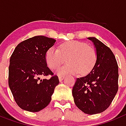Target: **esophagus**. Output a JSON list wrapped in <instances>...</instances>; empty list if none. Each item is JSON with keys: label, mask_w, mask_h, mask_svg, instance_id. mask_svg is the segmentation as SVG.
Instances as JSON below:
<instances>
[{"label": "esophagus", "mask_w": 126, "mask_h": 126, "mask_svg": "<svg viewBox=\"0 0 126 126\" xmlns=\"http://www.w3.org/2000/svg\"><path fill=\"white\" fill-rule=\"evenodd\" d=\"M58 79L60 81H62L63 80V79H64V76H63V75H59Z\"/></svg>", "instance_id": "34e87169"}]
</instances>
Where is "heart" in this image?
I'll list each match as a JSON object with an SVG mask.
<instances>
[{
  "instance_id": "heart-1",
  "label": "heart",
  "mask_w": 126,
  "mask_h": 126,
  "mask_svg": "<svg viewBox=\"0 0 126 126\" xmlns=\"http://www.w3.org/2000/svg\"><path fill=\"white\" fill-rule=\"evenodd\" d=\"M97 55L93 47L79 40H70L60 44L58 49L51 47L46 54V61L51 70L55 69L66 59L67 64L58 68V75L88 74L94 66Z\"/></svg>"
}]
</instances>
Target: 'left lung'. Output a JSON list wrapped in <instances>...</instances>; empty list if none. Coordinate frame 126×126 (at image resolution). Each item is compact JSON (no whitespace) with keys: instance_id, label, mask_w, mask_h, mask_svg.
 <instances>
[{"instance_id":"left-lung-1","label":"left lung","mask_w":126,"mask_h":126,"mask_svg":"<svg viewBox=\"0 0 126 126\" xmlns=\"http://www.w3.org/2000/svg\"><path fill=\"white\" fill-rule=\"evenodd\" d=\"M87 39L96 48V62L88 75L77 78L72 89L76 106L89 115L109 108L118 91L119 72L115 57L109 47L95 37Z\"/></svg>"}]
</instances>
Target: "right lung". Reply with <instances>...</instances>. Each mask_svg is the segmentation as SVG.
<instances>
[{"label": "right lung", "instance_id": "add662e5", "mask_svg": "<svg viewBox=\"0 0 126 126\" xmlns=\"http://www.w3.org/2000/svg\"><path fill=\"white\" fill-rule=\"evenodd\" d=\"M56 40L35 36L15 48L9 66V86L17 105L23 110L37 112L49 105L54 88L60 83L47 66L46 54ZM52 75L49 79L40 77Z\"/></svg>", "mask_w": 126, "mask_h": 126}]
</instances>
